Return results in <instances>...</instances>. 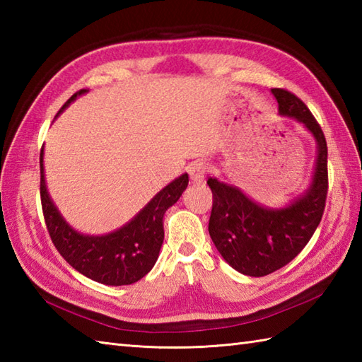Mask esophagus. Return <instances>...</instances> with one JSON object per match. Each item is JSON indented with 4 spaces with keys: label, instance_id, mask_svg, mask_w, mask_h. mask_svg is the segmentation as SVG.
<instances>
[{
    "label": "esophagus",
    "instance_id": "esophagus-1",
    "mask_svg": "<svg viewBox=\"0 0 362 362\" xmlns=\"http://www.w3.org/2000/svg\"><path fill=\"white\" fill-rule=\"evenodd\" d=\"M206 165L204 161H194V163H191L188 166V174H189V179L193 180L194 183H201L205 179V174H206Z\"/></svg>",
    "mask_w": 362,
    "mask_h": 362
}]
</instances>
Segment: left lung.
<instances>
[{
  "instance_id": "8db88e82",
  "label": "left lung",
  "mask_w": 362,
  "mask_h": 362,
  "mask_svg": "<svg viewBox=\"0 0 362 362\" xmlns=\"http://www.w3.org/2000/svg\"><path fill=\"white\" fill-rule=\"evenodd\" d=\"M280 115L303 122L317 141V163L308 191L280 210L264 209L240 189L210 177L213 193L209 232L216 249L238 272L264 276L294 259L316 232L328 193L327 140L303 101L284 88H272Z\"/></svg>"
}]
</instances>
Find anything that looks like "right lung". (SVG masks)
<instances>
[{"instance_id":"obj_1","label":"right lung","mask_w":362,"mask_h":362,"mask_svg":"<svg viewBox=\"0 0 362 362\" xmlns=\"http://www.w3.org/2000/svg\"><path fill=\"white\" fill-rule=\"evenodd\" d=\"M86 88L68 99L62 112ZM188 187V174L169 183L136 216L119 230L104 236L81 235L66 224L51 202L45 185L43 149L40 151V199L46 228L60 255L88 279L110 286L132 284L148 274L163 244V216Z\"/></svg>"}]
</instances>
